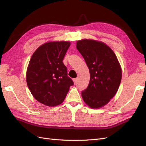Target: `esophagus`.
Instances as JSON below:
<instances>
[{"mask_svg": "<svg viewBox=\"0 0 146 146\" xmlns=\"http://www.w3.org/2000/svg\"><path fill=\"white\" fill-rule=\"evenodd\" d=\"M73 81H74V83L75 85H76V83L77 82V78H74Z\"/></svg>", "mask_w": 146, "mask_h": 146, "instance_id": "obj_1", "label": "esophagus"}]
</instances>
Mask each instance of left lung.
<instances>
[{
  "label": "left lung",
  "mask_w": 146,
  "mask_h": 146,
  "mask_svg": "<svg viewBox=\"0 0 146 146\" xmlns=\"http://www.w3.org/2000/svg\"><path fill=\"white\" fill-rule=\"evenodd\" d=\"M76 47L89 68V85L82 91L85 102L92 108L108 103L120 85L122 70L117 57L105 44L91 39L77 42Z\"/></svg>",
  "instance_id": "1"
}]
</instances>
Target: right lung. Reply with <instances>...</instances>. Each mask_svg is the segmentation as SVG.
I'll return each instance as SVG.
<instances>
[{
	"mask_svg": "<svg viewBox=\"0 0 146 146\" xmlns=\"http://www.w3.org/2000/svg\"><path fill=\"white\" fill-rule=\"evenodd\" d=\"M70 43L49 42L32 56L26 74L27 86L39 102L49 107L61 104L74 85L63 60Z\"/></svg>",
	"mask_w": 146,
	"mask_h": 146,
	"instance_id": "obj_1",
	"label": "right lung"
}]
</instances>
